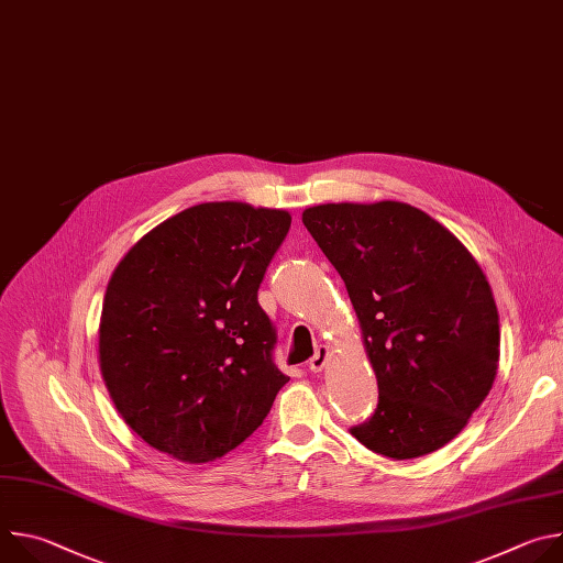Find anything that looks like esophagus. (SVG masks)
<instances>
[{
	"mask_svg": "<svg viewBox=\"0 0 563 563\" xmlns=\"http://www.w3.org/2000/svg\"><path fill=\"white\" fill-rule=\"evenodd\" d=\"M328 356H330V350L325 347V345H318L316 347V354L309 358V369L311 372H320L325 367V363H328Z\"/></svg>",
	"mask_w": 563,
	"mask_h": 563,
	"instance_id": "esophagus-1",
	"label": "esophagus"
}]
</instances>
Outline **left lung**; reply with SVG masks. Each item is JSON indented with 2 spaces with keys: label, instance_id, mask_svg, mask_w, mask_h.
<instances>
[{
  "label": "left lung",
  "instance_id": "obj_1",
  "mask_svg": "<svg viewBox=\"0 0 563 563\" xmlns=\"http://www.w3.org/2000/svg\"><path fill=\"white\" fill-rule=\"evenodd\" d=\"M302 224L347 287L378 380V406L352 437L396 461L443 448L497 376L499 313L484 272L406 202L318 205Z\"/></svg>",
  "mask_w": 563,
  "mask_h": 563
}]
</instances>
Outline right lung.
I'll list each match as a JSON object with an SVG mask.
<instances>
[{
	"label": "right lung",
	"mask_w": 563,
	"mask_h": 563,
	"mask_svg": "<svg viewBox=\"0 0 563 563\" xmlns=\"http://www.w3.org/2000/svg\"><path fill=\"white\" fill-rule=\"evenodd\" d=\"M291 216L205 202L157 224L115 267L100 369L126 426L189 463L243 443L289 380L258 287Z\"/></svg>",
	"instance_id": "obj_1"
}]
</instances>
